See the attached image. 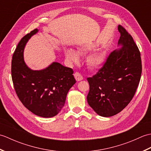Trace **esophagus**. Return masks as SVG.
<instances>
[{
	"mask_svg": "<svg viewBox=\"0 0 151 151\" xmlns=\"http://www.w3.org/2000/svg\"><path fill=\"white\" fill-rule=\"evenodd\" d=\"M74 76H75V77L77 81H82V80H83L82 75L81 73H79L78 72H76L75 73V75H74Z\"/></svg>",
	"mask_w": 151,
	"mask_h": 151,
	"instance_id": "esophagus-1",
	"label": "esophagus"
}]
</instances>
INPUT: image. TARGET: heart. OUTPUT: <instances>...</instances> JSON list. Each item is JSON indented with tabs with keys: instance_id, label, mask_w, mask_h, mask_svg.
<instances>
[{
	"instance_id": "obj_1",
	"label": "heart",
	"mask_w": 151,
	"mask_h": 151,
	"mask_svg": "<svg viewBox=\"0 0 151 151\" xmlns=\"http://www.w3.org/2000/svg\"><path fill=\"white\" fill-rule=\"evenodd\" d=\"M91 50L90 47L83 46L79 48L78 52L84 54L89 52ZM65 55L67 60L70 63H76L78 62L79 56L78 53L73 49H67L65 50ZM105 62V56L101 52H95L91 54L87 58L88 65L91 68H98L103 65Z\"/></svg>"
}]
</instances>
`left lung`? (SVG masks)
<instances>
[{
  "label": "left lung",
  "mask_w": 151,
  "mask_h": 151,
  "mask_svg": "<svg viewBox=\"0 0 151 151\" xmlns=\"http://www.w3.org/2000/svg\"><path fill=\"white\" fill-rule=\"evenodd\" d=\"M119 44L123 47L109 54L101 68L87 78L88 104L98 115L111 117L119 113L134 97L142 71L138 47L121 25Z\"/></svg>",
  "instance_id": "8db88e82"
}]
</instances>
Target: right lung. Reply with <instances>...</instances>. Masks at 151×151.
<instances>
[{"label": "right lung", "instance_id": "add662e5", "mask_svg": "<svg viewBox=\"0 0 151 151\" xmlns=\"http://www.w3.org/2000/svg\"><path fill=\"white\" fill-rule=\"evenodd\" d=\"M37 28L22 38L13 54L12 78L18 98L28 110L43 117L55 116L62 110L67 94L76 83L73 70L54 62L47 68L33 70L23 59L25 45Z\"/></svg>", "mask_w": 151, "mask_h": 151}]
</instances>
